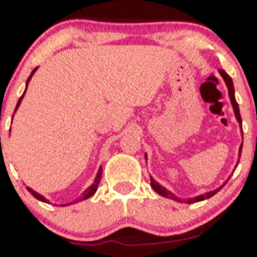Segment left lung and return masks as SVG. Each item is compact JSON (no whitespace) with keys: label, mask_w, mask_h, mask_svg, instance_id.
I'll list each match as a JSON object with an SVG mask.
<instances>
[{"label":"left lung","mask_w":257,"mask_h":257,"mask_svg":"<svg viewBox=\"0 0 257 257\" xmlns=\"http://www.w3.org/2000/svg\"><path fill=\"white\" fill-rule=\"evenodd\" d=\"M219 73L221 75V77L223 78V81H225V83L227 85V89H228V95H229V100H231V104H232V107H233V111H234V114H235V118H237L238 123H239V125L241 126V117H240V112H239V106L237 104V100H235V96H234V87H233V82H232V78L229 77L228 73H227L225 70H219ZM243 133V131H241ZM241 149H243V144H241L240 147H239V157L241 155ZM145 158L147 159V155H145ZM238 163H239V159H238ZM237 163V166H238ZM235 166V167H237ZM228 181V180H227ZM227 181L223 184L222 186H220L219 188H216V190L214 191H210V192H206L204 194H200V196H197L194 197V198H188V199H180L178 197L175 196V194L170 192V191H168L166 187H163L162 185H159L157 181H156L155 179L151 176V187L153 190L156 191L158 194H161L162 197H166V198H170V199H174L176 200V202H185V203H188V204H192V203H196V202H200V200H204V199H208L210 198V197H213L214 194H216L221 188L223 187L227 184Z\"/></svg>","instance_id":"obj_1"}]
</instances>
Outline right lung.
Here are the masks:
<instances>
[{
	"instance_id": "1",
	"label": "right lung",
	"mask_w": 257,
	"mask_h": 257,
	"mask_svg": "<svg viewBox=\"0 0 257 257\" xmlns=\"http://www.w3.org/2000/svg\"><path fill=\"white\" fill-rule=\"evenodd\" d=\"M36 70H37V67H36V69H34V70H32L31 75L29 76L28 81H26V87H25V90H24V93H23V95L20 96L19 100H18V104H17V106H16V110H14V112H16V111L18 110V107H19V106H20V102H22V100H23V98H24V95H25V93H26V89H28V84H29V82L31 81L32 76H34V73L36 72ZM101 175H102V168L100 167V168H99V170H98V174H96L95 179H94V182H93V184H91V185L89 186V187L87 188V190H84V192L82 193V196L79 197V198H77V199H75V200H73V202L69 203V204H61V206H64V205H70V204H72V203H77V202H81V200L88 199V198H89V197L93 196V194L96 192V190H98V186H99L100 179H101ZM26 188H28V191H29V192H30V193L32 194V196H34L35 198H36V199L41 200V202H44V203H49V202H48V199H46V198H44V197L42 196V194L37 193L36 191H34V190H32V188H30V187H26Z\"/></svg>"
}]
</instances>
